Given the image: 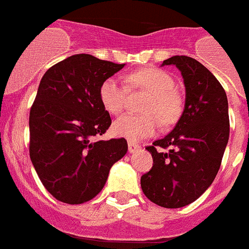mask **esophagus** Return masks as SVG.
<instances>
[{
    "label": "esophagus",
    "instance_id": "1",
    "mask_svg": "<svg viewBox=\"0 0 249 249\" xmlns=\"http://www.w3.org/2000/svg\"><path fill=\"white\" fill-rule=\"evenodd\" d=\"M140 148H141V146L138 143H136V142H132V141H129L128 142V151L131 152V153L138 151Z\"/></svg>",
    "mask_w": 249,
    "mask_h": 249
}]
</instances>
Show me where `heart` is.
<instances>
[{
  "label": "heart",
  "instance_id": "obj_1",
  "mask_svg": "<svg viewBox=\"0 0 249 249\" xmlns=\"http://www.w3.org/2000/svg\"><path fill=\"white\" fill-rule=\"evenodd\" d=\"M126 82L131 89H143L149 97L142 111L146 114H123L114 121V135L129 141H140L151 137L157 132L160 121L163 126H171L182 113V97L175 89L173 77L160 68H142L131 72ZM127 87L122 82L109 77L100 87V101L103 108L111 114H118L124 108Z\"/></svg>",
  "mask_w": 249,
  "mask_h": 249
}]
</instances>
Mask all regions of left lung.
<instances>
[{"instance_id": "left-lung-1", "label": "left lung", "mask_w": 249, "mask_h": 249, "mask_svg": "<svg viewBox=\"0 0 249 249\" xmlns=\"http://www.w3.org/2000/svg\"><path fill=\"white\" fill-rule=\"evenodd\" d=\"M181 71L186 103L172 132L146 149L153 166L141 177L144 196L164 208H181L201 197L221 167L230 137L226 91L197 59L173 56L163 61Z\"/></svg>"}]
</instances>
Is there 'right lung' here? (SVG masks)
I'll list each match as a JSON object with an SVG mask.
<instances>
[{"instance_id":"1","label":"right lung","mask_w":249,"mask_h":249,"mask_svg":"<svg viewBox=\"0 0 249 249\" xmlns=\"http://www.w3.org/2000/svg\"><path fill=\"white\" fill-rule=\"evenodd\" d=\"M124 65L73 54L43 74L30 111V157L57 201L81 204L102 191L127 153L124 138L97 141L111 126L100 101L102 82Z\"/></svg>"}]
</instances>
